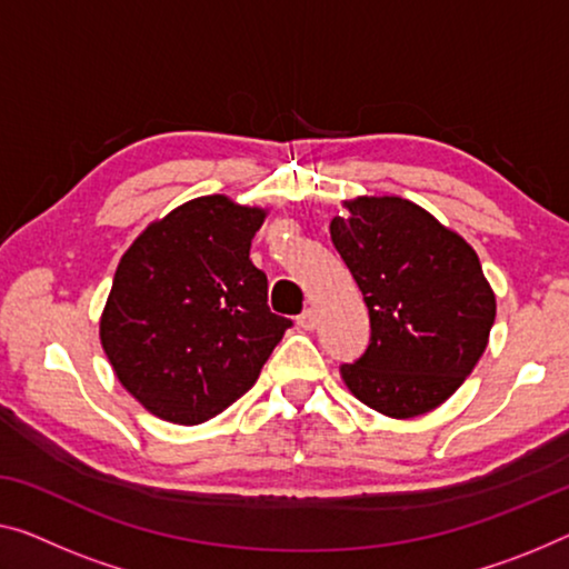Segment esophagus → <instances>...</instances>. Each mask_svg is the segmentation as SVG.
<instances>
[{
    "label": "esophagus",
    "mask_w": 569,
    "mask_h": 569,
    "mask_svg": "<svg viewBox=\"0 0 569 569\" xmlns=\"http://www.w3.org/2000/svg\"><path fill=\"white\" fill-rule=\"evenodd\" d=\"M296 325H299L301 329H313L319 325V313H317V309L313 307H309V309H303L301 313H299V319H296Z\"/></svg>",
    "instance_id": "obj_1"
}]
</instances>
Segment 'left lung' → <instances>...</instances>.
I'll use <instances>...</instances> for the list:
<instances>
[{
	"instance_id": "8db88e82",
	"label": "left lung",
	"mask_w": 569,
	"mask_h": 569,
	"mask_svg": "<svg viewBox=\"0 0 569 569\" xmlns=\"http://www.w3.org/2000/svg\"><path fill=\"white\" fill-rule=\"evenodd\" d=\"M332 242L370 313V345L342 366L350 393L391 419L445 403L478 366L496 293L460 234L401 197L345 201Z\"/></svg>"
}]
</instances>
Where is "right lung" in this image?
I'll use <instances>...</instances> for the list:
<instances>
[{
	"label": "right lung",
	"mask_w": 569,
	"mask_h": 569,
	"mask_svg": "<svg viewBox=\"0 0 569 569\" xmlns=\"http://www.w3.org/2000/svg\"><path fill=\"white\" fill-rule=\"evenodd\" d=\"M268 211L199 197L152 222L117 266L99 337L158 419L201 423L256 383L291 319L268 309L250 242Z\"/></svg>",
	"instance_id": "1"
}]
</instances>
